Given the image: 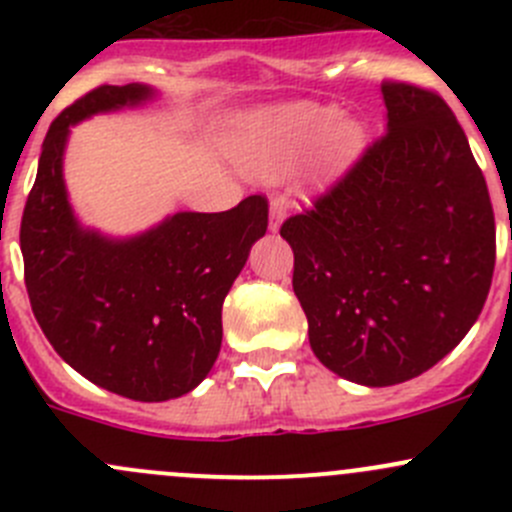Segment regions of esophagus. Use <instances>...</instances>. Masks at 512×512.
<instances>
[{
    "label": "esophagus",
    "instance_id": "obj_1",
    "mask_svg": "<svg viewBox=\"0 0 512 512\" xmlns=\"http://www.w3.org/2000/svg\"><path fill=\"white\" fill-rule=\"evenodd\" d=\"M285 215H287V198L285 195H275L270 200V230L277 232L280 225L285 223Z\"/></svg>",
    "mask_w": 512,
    "mask_h": 512
}]
</instances>
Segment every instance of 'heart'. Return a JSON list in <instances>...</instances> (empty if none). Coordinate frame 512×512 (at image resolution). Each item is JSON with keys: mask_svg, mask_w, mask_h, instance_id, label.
<instances>
[{"mask_svg": "<svg viewBox=\"0 0 512 512\" xmlns=\"http://www.w3.org/2000/svg\"><path fill=\"white\" fill-rule=\"evenodd\" d=\"M364 143L366 133L361 123L342 118L337 106L287 103L250 118L232 138V151L250 173L280 180L319 146V173L332 178L359 158Z\"/></svg>", "mask_w": 512, "mask_h": 512, "instance_id": "heart-1", "label": "heart"}]
</instances>
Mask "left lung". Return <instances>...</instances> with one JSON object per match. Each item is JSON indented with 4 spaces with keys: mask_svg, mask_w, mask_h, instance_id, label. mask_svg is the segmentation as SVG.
Returning <instances> with one entry per match:
<instances>
[{
    "mask_svg": "<svg viewBox=\"0 0 512 512\" xmlns=\"http://www.w3.org/2000/svg\"><path fill=\"white\" fill-rule=\"evenodd\" d=\"M386 136L312 210L282 225L309 347L342 379L394 386L476 324L495 267L488 185L451 108L381 86Z\"/></svg>",
    "mask_w": 512,
    "mask_h": 512,
    "instance_id": "left-lung-1",
    "label": "left lung"
}]
</instances>
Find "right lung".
Masks as SVG:
<instances>
[{"mask_svg": "<svg viewBox=\"0 0 512 512\" xmlns=\"http://www.w3.org/2000/svg\"><path fill=\"white\" fill-rule=\"evenodd\" d=\"M156 96L148 84L101 86L66 108L44 138L19 232L29 302L56 354L91 384L148 404L210 374L227 292L267 232L262 195L225 213H173L128 237L81 225L64 180L71 128Z\"/></svg>", "mask_w": 512, "mask_h": 512, "instance_id": "obj_1", "label": "right lung"}]
</instances>
